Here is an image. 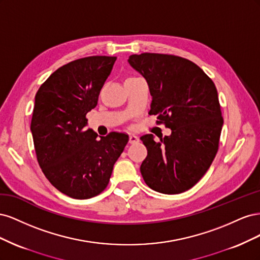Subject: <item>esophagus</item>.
<instances>
[{"instance_id": "esophagus-1", "label": "esophagus", "mask_w": 260, "mask_h": 260, "mask_svg": "<svg viewBox=\"0 0 260 260\" xmlns=\"http://www.w3.org/2000/svg\"><path fill=\"white\" fill-rule=\"evenodd\" d=\"M137 142H139V138L137 136H135V135H130L129 136V143L130 144H135Z\"/></svg>"}]
</instances>
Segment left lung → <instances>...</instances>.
I'll list each match as a JSON object with an SVG mask.
<instances>
[{
    "label": "left lung",
    "instance_id": "1",
    "mask_svg": "<svg viewBox=\"0 0 260 260\" xmlns=\"http://www.w3.org/2000/svg\"><path fill=\"white\" fill-rule=\"evenodd\" d=\"M129 64L142 75L153 98L148 114L171 129L155 141L141 137L147 156L141 165L145 183L164 194H179L206 174L218 152L223 118L215 83L198 65L169 54L131 55Z\"/></svg>",
    "mask_w": 260,
    "mask_h": 260
}]
</instances>
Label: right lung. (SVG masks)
Listing matches in <instances>:
<instances>
[{"instance_id": "right-lung-1", "label": "right lung", "mask_w": 260, "mask_h": 260, "mask_svg": "<svg viewBox=\"0 0 260 260\" xmlns=\"http://www.w3.org/2000/svg\"><path fill=\"white\" fill-rule=\"evenodd\" d=\"M115 56H89L59 67L36 94L30 129L37 159L51 184L69 198L86 200L103 192L129 141L125 133L100 137L85 130Z\"/></svg>"}]
</instances>
